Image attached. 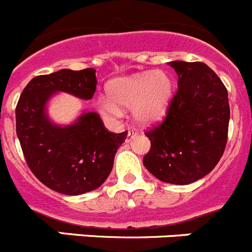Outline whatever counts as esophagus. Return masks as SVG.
<instances>
[{"mask_svg":"<svg viewBox=\"0 0 252 252\" xmlns=\"http://www.w3.org/2000/svg\"><path fill=\"white\" fill-rule=\"evenodd\" d=\"M136 136V131L133 128H128V132H127V137H126V142H130L133 137Z\"/></svg>","mask_w":252,"mask_h":252,"instance_id":"esophagus-1","label":"esophagus"}]
</instances>
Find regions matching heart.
Returning <instances> with one entry per match:
<instances>
[{"label": "heart", "mask_w": 252, "mask_h": 252, "mask_svg": "<svg viewBox=\"0 0 252 252\" xmlns=\"http://www.w3.org/2000/svg\"><path fill=\"white\" fill-rule=\"evenodd\" d=\"M174 93L173 79L166 71H150L115 79L109 85V97L95 100L97 110L106 116L121 115V109H133L141 124H153L164 116Z\"/></svg>", "instance_id": "b5f03b06"}]
</instances>
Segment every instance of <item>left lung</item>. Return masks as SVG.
Segmentation results:
<instances>
[{
    "mask_svg": "<svg viewBox=\"0 0 252 252\" xmlns=\"http://www.w3.org/2000/svg\"><path fill=\"white\" fill-rule=\"evenodd\" d=\"M178 75L164 120L145 133L151 150L143 157L148 172L171 184H190L214 169L227 141V90L204 63H168Z\"/></svg>",
    "mask_w": 252,
    "mask_h": 252,
    "instance_id": "1",
    "label": "left lung"
}]
</instances>
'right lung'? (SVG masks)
<instances>
[{
  "instance_id": "add662e5",
  "label": "right lung",
  "mask_w": 252,
  "mask_h": 252,
  "mask_svg": "<svg viewBox=\"0 0 252 252\" xmlns=\"http://www.w3.org/2000/svg\"><path fill=\"white\" fill-rule=\"evenodd\" d=\"M96 70L62 69L33 78L16 107V131L26 162L44 186L66 195L99 188L114 166L127 132L112 133L96 112H83L68 126L53 124L48 101L63 92L90 100L96 90Z\"/></svg>"
}]
</instances>
